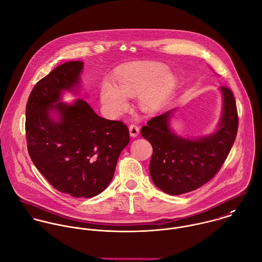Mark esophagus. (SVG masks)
I'll use <instances>...</instances> for the list:
<instances>
[{
    "label": "esophagus",
    "mask_w": 262,
    "mask_h": 262,
    "mask_svg": "<svg viewBox=\"0 0 262 262\" xmlns=\"http://www.w3.org/2000/svg\"><path fill=\"white\" fill-rule=\"evenodd\" d=\"M129 132H130V136L131 137H136V136H138V134H139V127L138 126H136V125H130V127H129Z\"/></svg>",
    "instance_id": "obj_1"
}]
</instances>
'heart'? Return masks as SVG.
<instances>
[{
    "mask_svg": "<svg viewBox=\"0 0 262 262\" xmlns=\"http://www.w3.org/2000/svg\"><path fill=\"white\" fill-rule=\"evenodd\" d=\"M116 82L104 80L99 88L101 105L113 117L124 113L128 108L127 98L135 96L142 112H158L173 91L177 79L162 63L136 62L121 68L116 74Z\"/></svg>",
    "mask_w": 262,
    "mask_h": 262,
    "instance_id": "heart-1",
    "label": "heart"
}]
</instances>
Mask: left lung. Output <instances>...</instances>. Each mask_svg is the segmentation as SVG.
I'll use <instances>...</instances> for the list:
<instances>
[{
	"label": "left lung",
	"instance_id": "1",
	"mask_svg": "<svg viewBox=\"0 0 262 262\" xmlns=\"http://www.w3.org/2000/svg\"><path fill=\"white\" fill-rule=\"evenodd\" d=\"M223 111L213 133L185 138L171 127L176 108L150 119L141 135L154 148L149 173L155 185L170 195L198 189L219 172L237 135L238 114L231 89L220 88Z\"/></svg>",
	"mask_w": 262,
	"mask_h": 262
}]
</instances>
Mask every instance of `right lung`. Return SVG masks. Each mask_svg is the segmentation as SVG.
Listing matches in <instances>:
<instances>
[{"mask_svg":"<svg viewBox=\"0 0 262 262\" xmlns=\"http://www.w3.org/2000/svg\"><path fill=\"white\" fill-rule=\"evenodd\" d=\"M83 62H66L33 88L26 104V140L30 159L58 191L80 198L101 193L111 183L122 150L128 145L124 123L97 116L78 94Z\"/></svg>","mask_w":262,"mask_h":262,"instance_id":"add662e5","label":"right lung"}]
</instances>
